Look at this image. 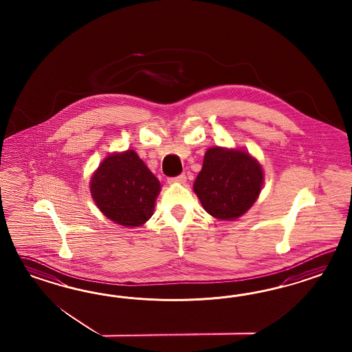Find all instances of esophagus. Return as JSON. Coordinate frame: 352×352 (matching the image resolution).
I'll return each mask as SVG.
<instances>
[{
  "label": "esophagus",
  "mask_w": 352,
  "mask_h": 352,
  "mask_svg": "<svg viewBox=\"0 0 352 352\" xmlns=\"http://www.w3.org/2000/svg\"><path fill=\"white\" fill-rule=\"evenodd\" d=\"M187 181V178H186V174H181V175H178V177H174V178H169L168 182L170 183V184H183V183H186Z\"/></svg>",
  "instance_id": "34e87169"
}]
</instances>
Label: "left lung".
<instances>
[{
    "label": "left lung",
    "instance_id": "obj_1",
    "mask_svg": "<svg viewBox=\"0 0 352 352\" xmlns=\"http://www.w3.org/2000/svg\"><path fill=\"white\" fill-rule=\"evenodd\" d=\"M262 184V166L248 152L212 147L205 152L193 191L212 217L234 221L256 203Z\"/></svg>",
    "mask_w": 352,
    "mask_h": 352
}]
</instances>
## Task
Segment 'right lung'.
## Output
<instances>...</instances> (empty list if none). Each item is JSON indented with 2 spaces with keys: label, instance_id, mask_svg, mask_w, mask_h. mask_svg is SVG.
<instances>
[{
  "label": "right lung",
  "instance_id": "right-lung-1",
  "mask_svg": "<svg viewBox=\"0 0 352 352\" xmlns=\"http://www.w3.org/2000/svg\"><path fill=\"white\" fill-rule=\"evenodd\" d=\"M161 184L135 151L108 155L90 181L99 210L125 227H139L153 214Z\"/></svg>",
  "mask_w": 352,
  "mask_h": 352
}]
</instances>
